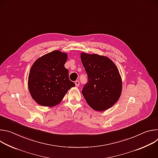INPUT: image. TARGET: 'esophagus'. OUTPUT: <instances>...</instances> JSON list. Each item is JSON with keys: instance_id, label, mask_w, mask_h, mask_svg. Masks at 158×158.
Listing matches in <instances>:
<instances>
[{"instance_id": "34e87169", "label": "esophagus", "mask_w": 158, "mask_h": 158, "mask_svg": "<svg viewBox=\"0 0 158 158\" xmlns=\"http://www.w3.org/2000/svg\"><path fill=\"white\" fill-rule=\"evenodd\" d=\"M75 84L77 87H79V81H75Z\"/></svg>"}]
</instances>
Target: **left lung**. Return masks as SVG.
I'll return each instance as SVG.
<instances>
[{"instance_id": "1", "label": "left lung", "mask_w": 158, "mask_h": 158, "mask_svg": "<svg viewBox=\"0 0 158 158\" xmlns=\"http://www.w3.org/2000/svg\"><path fill=\"white\" fill-rule=\"evenodd\" d=\"M81 59L89 82L82 94L89 106L97 111L114 105L122 93V79L116 64L106 56L82 52Z\"/></svg>"}]
</instances>
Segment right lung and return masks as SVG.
I'll return each instance as SVG.
<instances>
[{
    "instance_id": "obj_1",
    "label": "right lung",
    "mask_w": 158,
    "mask_h": 158,
    "mask_svg": "<svg viewBox=\"0 0 158 158\" xmlns=\"http://www.w3.org/2000/svg\"><path fill=\"white\" fill-rule=\"evenodd\" d=\"M67 60V53L56 50L40 57L32 64L28 88L39 105L51 107L59 104L68 90L75 86L64 66Z\"/></svg>"
}]
</instances>
